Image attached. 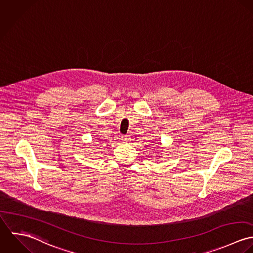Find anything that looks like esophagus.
Masks as SVG:
<instances>
[{
    "instance_id": "obj_1",
    "label": "esophagus",
    "mask_w": 253,
    "mask_h": 253,
    "mask_svg": "<svg viewBox=\"0 0 253 253\" xmlns=\"http://www.w3.org/2000/svg\"><path fill=\"white\" fill-rule=\"evenodd\" d=\"M121 140L123 141V142H129V140H130V137L128 136V135H123L122 137H121Z\"/></svg>"
}]
</instances>
